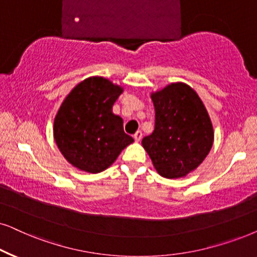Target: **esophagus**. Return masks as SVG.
Listing matches in <instances>:
<instances>
[{
    "mask_svg": "<svg viewBox=\"0 0 257 257\" xmlns=\"http://www.w3.org/2000/svg\"><path fill=\"white\" fill-rule=\"evenodd\" d=\"M133 138H135L136 142H141L142 138H143V133H142V131H137V132L135 133V136H133Z\"/></svg>",
    "mask_w": 257,
    "mask_h": 257,
    "instance_id": "1",
    "label": "esophagus"
}]
</instances>
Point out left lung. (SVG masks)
Masks as SVG:
<instances>
[{"mask_svg": "<svg viewBox=\"0 0 257 257\" xmlns=\"http://www.w3.org/2000/svg\"><path fill=\"white\" fill-rule=\"evenodd\" d=\"M155 130L142 144L153 166L165 178H181L194 171L208 156L214 130L197 93L183 82L152 93Z\"/></svg>", "mask_w": 257, "mask_h": 257, "instance_id": "1", "label": "left lung"}]
</instances>
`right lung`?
<instances>
[{"mask_svg":"<svg viewBox=\"0 0 257 257\" xmlns=\"http://www.w3.org/2000/svg\"><path fill=\"white\" fill-rule=\"evenodd\" d=\"M121 93L120 86L93 76L76 85L63 100L54 120V139L73 166L101 172L133 143L124 132L122 119L112 113Z\"/></svg>","mask_w":257,"mask_h":257,"instance_id":"obj_1","label":"right lung"}]
</instances>
